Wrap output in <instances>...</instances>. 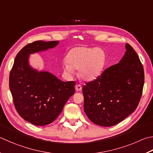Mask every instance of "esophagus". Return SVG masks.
<instances>
[{"mask_svg":"<svg viewBox=\"0 0 153 153\" xmlns=\"http://www.w3.org/2000/svg\"><path fill=\"white\" fill-rule=\"evenodd\" d=\"M75 88H76V90L77 91H81L82 89V85H80V84H77V85H76V86H75Z\"/></svg>","mask_w":153,"mask_h":153,"instance_id":"obj_1","label":"esophagus"}]
</instances>
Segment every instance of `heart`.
<instances>
[{"mask_svg":"<svg viewBox=\"0 0 153 153\" xmlns=\"http://www.w3.org/2000/svg\"><path fill=\"white\" fill-rule=\"evenodd\" d=\"M105 63V54L101 48L76 47L69 51L67 57L63 59L65 74L71 77L75 69H79L82 79L91 81L98 77L103 71Z\"/></svg>","mask_w":153,"mask_h":153,"instance_id":"heart-1","label":"heart"}]
</instances>
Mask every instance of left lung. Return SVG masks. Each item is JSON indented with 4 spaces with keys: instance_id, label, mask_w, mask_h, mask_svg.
I'll return each instance as SVG.
<instances>
[{
    "instance_id": "8db88e82",
    "label": "left lung",
    "mask_w": 153,
    "mask_h": 153,
    "mask_svg": "<svg viewBox=\"0 0 153 153\" xmlns=\"http://www.w3.org/2000/svg\"><path fill=\"white\" fill-rule=\"evenodd\" d=\"M125 48L120 62L83 86L84 112L99 126H111L120 123L139 103L144 81L143 66L129 44Z\"/></svg>"
}]
</instances>
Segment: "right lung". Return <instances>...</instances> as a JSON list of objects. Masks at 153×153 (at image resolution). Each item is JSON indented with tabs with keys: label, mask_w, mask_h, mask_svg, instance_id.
<instances>
[{
	"label": "right lung",
	"mask_w": 153,
	"mask_h": 153,
	"mask_svg": "<svg viewBox=\"0 0 153 153\" xmlns=\"http://www.w3.org/2000/svg\"><path fill=\"white\" fill-rule=\"evenodd\" d=\"M58 41H37L18 53L9 76V87L16 111L24 120L45 126L56 119L75 93L74 82H63L50 72L29 64V55L54 48Z\"/></svg>",
	"instance_id": "right-lung-1"
}]
</instances>
